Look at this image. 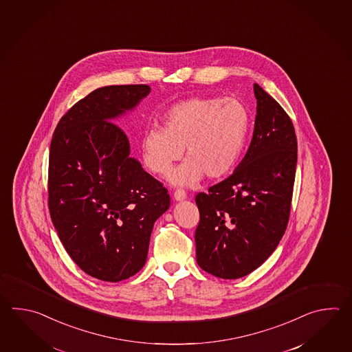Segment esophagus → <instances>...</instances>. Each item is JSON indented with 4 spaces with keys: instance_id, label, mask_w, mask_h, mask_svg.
Returning a JSON list of instances; mask_svg holds the SVG:
<instances>
[{
    "instance_id": "1",
    "label": "esophagus",
    "mask_w": 352,
    "mask_h": 352,
    "mask_svg": "<svg viewBox=\"0 0 352 352\" xmlns=\"http://www.w3.org/2000/svg\"><path fill=\"white\" fill-rule=\"evenodd\" d=\"M186 197V192H185L184 190H181V188H179V190H176V191L173 192V199H175L176 201H182V200H185Z\"/></svg>"
}]
</instances>
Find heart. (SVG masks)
<instances>
[{
    "label": "heart",
    "mask_w": 352,
    "mask_h": 352,
    "mask_svg": "<svg viewBox=\"0 0 352 352\" xmlns=\"http://www.w3.org/2000/svg\"><path fill=\"white\" fill-rule=\"evenodd\" d=\"M249 132L250 113L238 99L188 98L166 111L164 128L143 132V165L151 173L164 176L185 148L187 161L170 173L171 184L192 186L204 175L224 179L239 164Z\"/></svg>",
    "instance_id": "1"
}]
</instances>
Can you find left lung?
Here are the masks:
<instances>
[{
	"mask_svg": "<svg viewBox=\"0 0 352 352\" xmlns=\"http://www.w3.org/2000/svg\"><path fill=\"white\" fill-rule=\"evenodd\" d=\"M254 96V132L245 156L228 179L195 197L196 261L223 279L262 265L282 239L291 211L297 166L292 120L258 84Z\"/></svg>",
	"mask_w": 352,
	"mask_h": 352,
	"instance_id": "1",
	"label": "left lung"
}]
</instances>
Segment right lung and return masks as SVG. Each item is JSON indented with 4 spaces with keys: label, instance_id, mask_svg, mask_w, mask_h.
<instances>
[{
    "label": "right lung",
    "instance_id": "add662e5",
    "mask_svg": "<svg viewBox=\"0 0 352 352\" xmlns=\"http://www.w3.org/2000/svg\"><path fill=\"white\" fill-rule=\"evenodd\" d=\"M151 88L93 90L55 128L49 156V210L75 264L104 282L142 270L153 224L170 208L162 184L131 157L126 132L111 120L132 111Z\"/></svg>",
    "mask_w": 352,
    "mask_h": 352
}]
</instances>
